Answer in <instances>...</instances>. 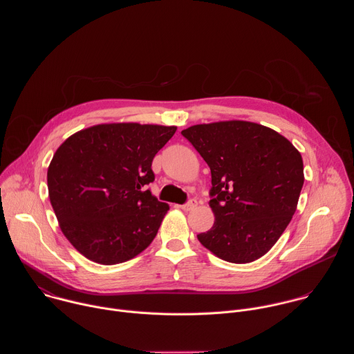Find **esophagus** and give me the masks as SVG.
<instances>
[{
  "instance_id": "esophagus-1",
  "label": "esophagus",
  "mask_w": 354,
  "mask_h": 354,
  "mask_svg": "<svg viewBox=\"0 0 354 354\" xmlns=\"http://www.w3.org/2000/svg\"><path fill=\"white\" fill-rule=\"evenodd\" d=\"M197 206V201L196 200H190V201H187L186 205H182V206H179L183 212H190V210H193L194 207Z\"/></svg>"
}]
</instances>
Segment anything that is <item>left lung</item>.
<instances>
[{
  "mask_svg": "<svg viewBox=\"0 0 354 354\" xmlns=\"http://www.w3.org/2000/svg\"><path fill=\"white\" fill-rule=\"evenodd\" d=\"M182 134L212 171L214 224L197 239L225 262L262 258L297 210L304 185L299 151L273 129L246 120L194 124Z\"/></svg>",
  "mask_w": 354,
  "mask_h": 354,
  "instance_id": "8db88e82",
  "label": "left lung"
}]
</instances>
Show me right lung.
I'll return each mask as SVG.
<instances>
[{
	"label": "right lung",
	"mask_w": 354,
	"mask_h": 354,
	"mask_svg": "<svg viewBox=\"0 0 354 354\" xmlns=\"http://www.w3.org/2000/svg\"><path fill=\"white\" fill-rule=\"evenodd\" d=\"M176 126L102 123L70 136L47 168L48 198L70 243L86 259L118 265L156 238L169 210L147 190L151 164Z\"/></svg>",
	"instance_id": "1"
}]
</instances>
